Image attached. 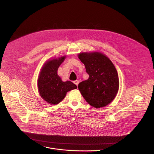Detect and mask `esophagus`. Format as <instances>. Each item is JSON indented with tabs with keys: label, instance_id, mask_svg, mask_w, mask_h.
Instances as JSON below:
<instances>
[{
	"label": "esophagus",
	"instance_id": "1",
	"mask_svg": "<svg viewBox=\"0 0 154 154\" xmlns=\"http://www.w3.org/2000/svg\"><path fill=\"white\" fill-rule=\"evenodd\" d=\"M74 83H75V84L77 85V86H78V85H79V82L78 80H75V81H74Z\"/></svg>",
	"mask_w": 154,
	"mask_h": 154
}]
</instances>
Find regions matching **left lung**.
<instances>
[{"label": "left lung", "mask_w": 154, "mask_h": 154, "mask_svg": "<svg viewBox=\"0 0 154 154\" xmlns=\"http://www.w3.org/2000/svg\"><path fill=\"white\" fill-rule=\"evenodd\" d=\"M79 59L89 75L88 80L78 85L82 96L95 108L109 105L119 88L118 73L114 64L108 57L98 52L80 53Z\"/></svg>", "instance_id": "1"}]
</instances>
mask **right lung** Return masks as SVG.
Here are the masks:
<instances>
[{"label":"right lung","mask_w":154,"mask_h":154,"mask_svg":"<svg viewBox=\"0 0 154 154\" xmlns=\"http://www.w3.org/2000/svg\"><path fill=\"white\" fill-rule=\"evenodd\" d=\"M65 57L62 56L46 62L37 80L40 96L51 105L59 103L64 99L67 92L77 88V86L70 81L63 82L57 74L58 68Z\"/></svg>","instance_id":"add662e5"}]
</instances>
